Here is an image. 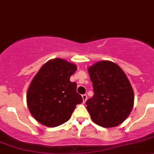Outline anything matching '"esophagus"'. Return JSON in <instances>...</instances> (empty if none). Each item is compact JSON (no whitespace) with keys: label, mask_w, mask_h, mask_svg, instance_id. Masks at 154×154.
<instances>
[{"label":"esophagus","mask_w":154,"mask_h":154,"mask_svg":"<svg viewBox=\"0 0 154 154\" xmlns=\"http://www.w3.org/2000/svg\"><path fill=\"white\" fill-rule=\"evenodd\" d=\"M88 96L87 94H82V99H83V103H85V101L87 100Z\"/></svg>","instance_id":"obj_1"}]
</instances>
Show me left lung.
Returning a JSON list of instances; mask_svg holds the SVG:
<instances>
[{
    "instance_id": "8db88e82",
    "label": "left lung",
    "mask_w": 154,
    "mask_h": 154,
    "mask_svg": "<svg viewBox=\"0 0 154 154\" xmlns=\"http://www.w3.org/2000/svg\"><path fill=\"white\" fill-rule=\"evenodd\" d=\"M88 72L94 95L85 104L93 122L104 128L121 124L134 103V93L126 75L111 61L97 63L89 67Z\"/></svg>"
}]
</instances>
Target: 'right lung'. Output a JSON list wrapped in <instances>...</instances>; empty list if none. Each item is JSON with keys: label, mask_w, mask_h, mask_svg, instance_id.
Here are the masks:
<instances>
[{"label": "right lung", "mask_w": 154, "mask_h": 154, "mask_svg": "<svg viewBox=\"0 0 154 154\" xmlns=\"http://www.w3.org/2000/svg\"><path fill=\"white\" fill-rule=\"evenodd\" d=\"M74 64L63 59L47 62L32 79L27 92V104L38 122L56 127L68 121L76 105L82 103L77 85L69 81L76 71Z\"/></svg>", "instance_id": "add662e5"}]
</instances>
